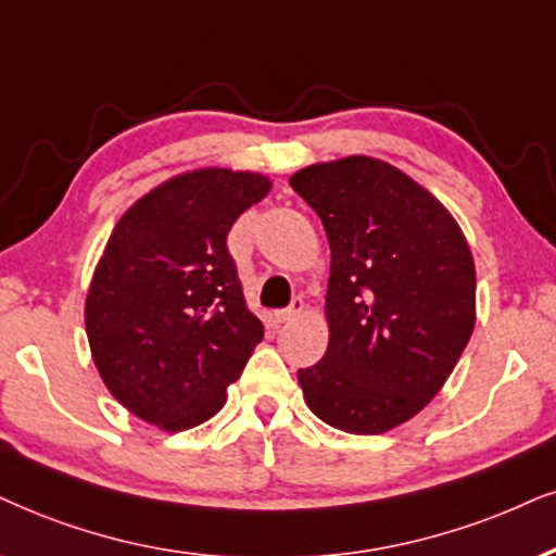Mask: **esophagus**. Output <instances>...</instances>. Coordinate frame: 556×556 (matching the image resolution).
<instances>
[{
    "mask_svg": "<svg viewBox=\"0 0 556 556\" xmlns=\"http://www.w3.org/2000/svg\"><path fill=\"white\" fill-rule=\"evenodd\" d=\"M302 311H305V302H302V298H294L292 305L287 307V311H277L274 313V318H277V323H290L294 318H300Z\"/></svg>",
    "mask_w": 556,
    "mask_h": 556,
    "instance_id": "1",
    "label": "esophagus"
}]
</instances>
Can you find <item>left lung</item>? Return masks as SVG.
Wrapping results in <instances>:
<instances>
[{"mask_svg":"<svg viewBox=\"0 0 556 556\" xmlns=\"http://www.w3.org/2000/svg\"><path fill=\"white\" fill-rule=\"evenodd\" d=\"M326 228L328 349L298 379L320 420L375 435L444 388L475 328V262L435 197L388 161L349 156L292 174Z\"/></svg>","mask_w":556,"mask_h":556,"instance_id":"left-lung-1","label":"left lung"}]
</instances>
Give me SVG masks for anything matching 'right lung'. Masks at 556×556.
<instances>
[{
  "instance_id": "obj_1",
  "label": "right lung",
  "mask_w": 556,
  "mask_h": 556,
  "mask_svg": "<svg viewBox=\"0 0 556 556\" xmlns=\"http://www.w3.org/2000/svg\"><path fill=\"white\" fill-rule=\"evenodd\" d=\"M269 189L254 172L197 168L140 197L112 230L84 323L102 382L146 424L187 431L213 418L264 339L226 241Z\"/></svg>"
}]
</instances>
